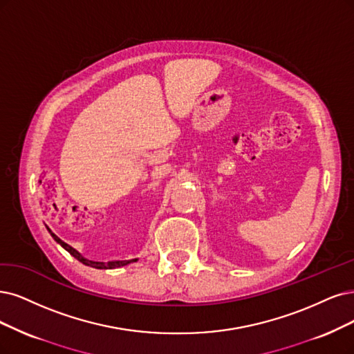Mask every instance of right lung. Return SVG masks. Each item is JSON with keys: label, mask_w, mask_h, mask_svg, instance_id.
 Wrapping results in <instances>:
<instances>
[{"label": "right lung", "mask_w": 354, "mask_h": 354, "mask_svg": "<svg viewBox=\"0 0 354 354\" xmlns=\"http://www.w3.org/2000/svg\"><path fill=\"white\" fill-rule=\"evenodd\" d=\"M50 232V230H49ZM52 238H54L65 251H68L75 259L80 261V263H83L84 266H90V267H95V268H118V267H122V266H127L129 263H133V261H137V259H129V261H108V263H99V261H90V259H86L84 257H82L80 254H78L74 248H71L70 245H67L65 242H62L58 236H55L54 233L50 232Z\"/></svg>", "instance_id": "1"}]
</instances>
